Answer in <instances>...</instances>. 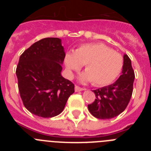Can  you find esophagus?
Masks as SVG:
<instances>
[{"instance_id":"obj_1","label":"esophagus","mask_w":151,"mask_h":151,"mask_svg":"<svg viewBox=\"0 0 151 151\" xmlns=\"http://www.w3.org/2000/svg\"><path fill=\"white\" fill-rule=\"evenodd\" d=\"M85 90V88H82V87H79V86H78V85H76L75 86V91L76 92L78 91H82Z\"/></svg>"}]
</instances>
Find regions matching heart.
I'll return each mask as SVG.
<instances>
[{
    "instance_id": "b5f03b06",
    "label": "heart",
    "mask_w": 151,
    "mask_h": 151,
    "mask_svg": "<svg viewBox=\"0 0 151 151\" xmlns=\"http://www.w3.org/2000/svg\"><path fill=\"white\" fill-rule=\"evenodd\" d=\"M65 63L69 74L78 71L85 65L86 73L82 75V79L104 86L112 83L119 76L124 60L118 52L104 44L94 43L84 45L75 53L66 54Z\"/></svg>"
}]
</instances>
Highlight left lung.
I'll return each instance as SVG.
<instances>
[{
  "label": "left lung",
  "mask_w": 151,
  "mask_h": 151,
  "mask_svg": "<svg viewBox=\"0 0 151 151\" xmlns=\"http://www.w3.org/2000/svg\"><path fill=\"white\" fill-rule=\"evenodd\" d=\"M122 75L112 85L93 90L96 99L88 105V110L97 119H108L125 110L132 95L134 72L127 54H124Z\"/></svg>",
  "instance_id": "1"
}]
</instances>
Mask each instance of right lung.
<instances>
[{"label": "right lung", "mask_w": 151, "mask_h": 151, "mask_svg": "<svg viewBox=\"0 0 151 151\" xmlns=\"http://www.w3.org/2000/svg\"><path fill=\"white\" fill-rule=\"evenodd\" d=\"M58 38L36 41L21 54L16 74L23 105L30 113L43 118L59 115L75 85L61 76L65 58Z\"/></svg>", "instance_id": "add662e5"}]
</instances>
